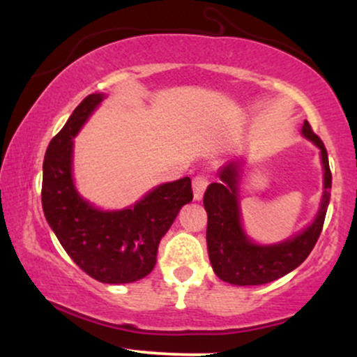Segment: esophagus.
<instances>
[{"label":"esophagus","instance_id":"obj_1","mask_svg":"<svg viewBox=\"0 0 357 357\" xmlns=\"http://www.w3.org/2000/svg\"><path fill=\"white\" fill-rule=\"evenodd\" d=\"M208 184H210V178H208V174L202 173L195 176V179H192V195H195V199L203 198L204 190L208 188Z\"/></svg>","mask_w":357,"mask_h":357}]
</instances>
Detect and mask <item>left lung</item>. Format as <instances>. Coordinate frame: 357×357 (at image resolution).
Here are the masks:
<instances>
[{"instance_id": "left-lung-1", "label": "left lung", "mask_w": 357, "mask_h": 357, "mask_svg": "<svg viewBox=\"0 0 357 357\" xmlns=\"http://www.w3.org/2000/svg\"><path fill=\"white\" fill-rule=\"evenodd\" d=\"M302 134L321 149L324 166L322 204L314 223L296 238L272 247L252 243L240 223L238 210V162H230L220 171V183H211L204 192L203 204L208 213L206 243L211 267L223 282L233 285H261L292 272L309 257L321 235L331 198V174L327 151L309 122Z\"/></svg>"}]
</instances>
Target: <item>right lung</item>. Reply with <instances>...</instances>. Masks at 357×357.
Returning <instances> with one entry per match:
<instances>
[{
    "label": "right lung",
    "instance_id": "right-lung-1",
    "mask_svg": "<svg viewBox=\"0 0 357 357\" xmlns=\"http://www.w3.org/2000/svg\"><path fill=\"white\" fill-rule=\"evenodd\" d=\"M100 100V93L85 97L48 144L42 204L61 247L87 275L102 284H129L153 272L159 241L192 199L191 179L161 184L121 211H100L84 202L72 181V139Z\"/></svg>",
    "mask_w": 357,
    "mask_h": 357
}]
</instances>
